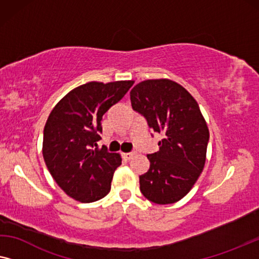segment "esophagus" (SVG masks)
I'll use <instances>...</instances> for the list:
<instances>
[{
    "label": "esophagus",
    "instance_id": "1",
    "mask_svg": "<svg viewBox=\"0 0 259 259\" xmlns=\"http://www.w3.org/2000/svg\"><path fill=\"white\" fill-rule=\"evenodd\" d=\"M134 152H126V154H123L122 156H123V158L124 159H126V161H129V159H131L134 157Z\"/></svg>",
    "mask_w": 259,
    "mask_h": 259
}]
</instances>
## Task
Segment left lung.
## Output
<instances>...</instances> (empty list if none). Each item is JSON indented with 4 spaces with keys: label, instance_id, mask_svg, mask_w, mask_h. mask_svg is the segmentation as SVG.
Returning a JSON list of instances; mask_svg holds the SVG:
<instances>
[{
    "label": "left lung",
    "instance_id": "left-lung-1",
    "mask_svg": "<svg viewBox=\"0 0 259 259\" xmlns=\"http://www.w3.org/2000/svg\"><path fill=\"white\" fill-rule=\"evenodd\" d=\"M134 110L162 134L159 150L148 155L150 167L140 176L144 197L156 204L176 203L191 190L204 169L209 129L198 103L177 82L147 79L130 92Z\"/></svg>",
    "mask_w": 259,
    "mask_h": 259
}]
</instances>
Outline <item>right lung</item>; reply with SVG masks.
<instances>
[{"label":"right lung","mask_w":259,"mask_h":259,"mask_svg":"<svg viewBox=\"0 0 259 259\" xmlns=\"http://www.w3.org/2000/svg\"><path fill=\"white\" fill-rule=\"evenodd\" d=\"M133 84L134 81L85 83L65 95L47 119L43 158L58 187L75 201L92 203L110 191L122 158L97 145L101 121Z\"/></svg>","instance_id":"right-lung-1"}]
</instances>
